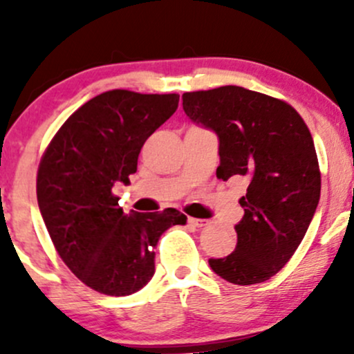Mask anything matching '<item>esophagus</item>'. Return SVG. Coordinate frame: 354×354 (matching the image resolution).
I'll return each mask as SVG.
<instances>
[{
    "mask_svg": "<svg viewBox=\"0 0 354 354\" xmlns=\"http://www.w3.org/2000/svg\"><path fill=\"white\" fill-rule=\"evenodd\" d=\"M188 223L192 224L194 227H203L209 224V221L207 219H197V217H188Z\"/></svg>",
    "mask_w": 354,
    "mask_h": 354,
    "instance_id": "obj_1",
    "label": "esophagus"
}]
</instances>
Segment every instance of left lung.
<instances>
[{
    "label": "left lung",
    "mask_w": 354,
    "mask_h": 354,
    "mask_svg": "<svg viewBox=\"0 0 354 354\" xmlns=\"http://www.w3.org/2000/svg\"><path fill=\"white\" fill-rule=\"evenodd\" d=\"M185 114L219 138L217 178H248L233 253L210 259L238 286L279 272L296 252L320 200V171L308 127L279 99L238 85L185 92Z\"/></svg>",
    "instance_id": "1"
}]
</instances>
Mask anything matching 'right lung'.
Here are the masks:
<instances>
[{
  "label": "right lung",
  "mask_w": 354,
  "mask_h": 354,
  "mask_svg": "<svg viewBox=\"0 0 354 354\" xmlns=\"http://www.w3.org/2000/svg\"><path fill=\"white\" fill-rule=\"evenodd\" d=\"M178 94L108 91L78 108L42 156L37 202L68 269L109 296L142 289L156 272L160 234L187 224L176 209L124 214L113 195L130 183L140 149L178 109Z\"/></svg>",
  "instance_id": "right-lung-1"
}]
</instances>
